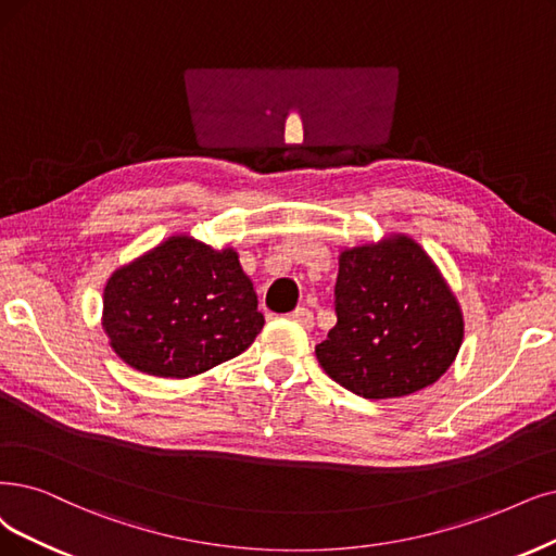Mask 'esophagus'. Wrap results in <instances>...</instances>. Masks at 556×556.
I'll list each match as a JSON object with an SVG mask.
<instances>
[{"instance_id": "obj_1", "label": "esophagus", "mask_w": 556, "mask_h": 556, "mask_svg": "<svg viewBox=\"0 0 556 556\" xmlns=\"http://www.w3.org/2000/svg\"><path fill=\"white\" fill-rule=\"evenodd\" d=\"M291 320L300 323L302 327H306V330H309V327L314 325V314L306 309V306H298L295 312H291Z\"/></svg>"}]
</instances>
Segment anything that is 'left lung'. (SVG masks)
<instances>
[{
  "mask_svg": "<svg viewBox=\"0 0 556 556\" xmlns=\"http://www.w3.org/2000/svg\"><path fill=\"white\" fill-rule=\"evenodd\" d=\"M334 314L316 357L327 376L362 399H399L438 382L463 343L456 298L405 236L341 254Z\"/></svg>",
  "mask_w": 556,
  "mask_h": 556,
  "instance_id": "1",
  "label": "left lung"
}]
</instances>
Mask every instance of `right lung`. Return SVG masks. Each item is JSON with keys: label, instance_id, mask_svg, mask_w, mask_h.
Instances as JSON below:
<instances>
[{"label": "right lung", "instance_id": "add662e5", "mask_svg": "<svg viewBox=\"0 0 556 556\" xmlns=\"http://www.w3.org/2000/svg\"><path fill=\"white\" fill-rule=\"evenodd\" d=\"M102 309L116 355L157 378H190L233 359L265 325L238 254L188 236L116 270Z\"/></svg>", "mask_w": 556, "mask_h": 556}]
</instances>
